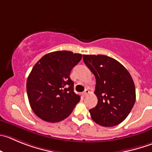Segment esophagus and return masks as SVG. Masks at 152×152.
Listing matches in <instances>:
<instances>
[{"label": "esophagus", "mask_w": 152, "mask_h": 152, "mask_svg": "<svg viewBox=\"0 0 152 152\" xmlns=\"http://www.w3.org/2000/svg\"><path fill=\"white\" fill-rule=\"evenodd\" d=\"M89 91L87 89H85V91H84V92H83V96H84V97L86 96V95H87L88 94H89Z\"/></svg>", "instance_id": "34e87169"}]
</instances>
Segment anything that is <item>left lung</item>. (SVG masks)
Segmentation results:
<instances>
[{
	"mask_svg": "<svg viewBox=\"0 0 152 152\" xmlns=\"http://www.w3.org/2000/svg\"><path fill=\"white\" fill-rule=\"evenodd\" d=\"M95 75L98 104L89 110L92 120L104 127L123 122L134 107L136 91L128 71L115 59L105 55H83Z\"/></svg>",
	"mask_w": 152,
	"mask_h": 152,
	"instance_id": "1",
	"label": "left lung"
}]
</instances>
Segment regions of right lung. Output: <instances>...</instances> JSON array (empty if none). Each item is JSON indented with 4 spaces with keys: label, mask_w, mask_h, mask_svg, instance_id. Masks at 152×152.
Wrapping results in <instances>:
<instances>
[{
    "label": "right lung",
    "mask_w": 152,
    "mask_h": 152,
    "mask_svg": "<svg viewBox=\"0 0 152 152\" xmlns=\"http://www.w3.org/2000/svg\"><path fill=\"white\" fill-rule=\"evenodd\" d=\"M81 58L80 53L53 51L43 56L32 69L27 93L32 110L41 119L52 123L63 120L80 102L69 75Z\"/></svg>",
    "instance_id": "right-lung-1"
}]
</instances>
